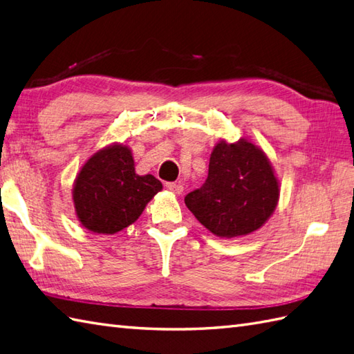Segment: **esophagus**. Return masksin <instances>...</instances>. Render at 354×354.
Returning a JSON list of instances; mask_svg holds the SVG:
<instances>
[{
    "label": "esophagus",
    "instance_id": "1",
    "mask_svg": "<svg viewBox=\"0 0 354 354\" xmlns=\"http://www.w3.org/2000/svg\"><path fill=\"white\" fill-rule=\"evenodd\" d=\"M167 189L171 191L172 194L180 195V194L183 192V183H180V182H169V183H167Z\"/></svg>",
    "mask_w": 354,
    "mask_h": 354
}]
</instances>
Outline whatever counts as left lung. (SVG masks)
<instances>
[{
	"mask_svg": "<svg viewBox=\"0 0 354 354\" xmlns=\"http://www.w3.org/2000/svg\"><path fill=\"white\" fill-rule=\"evenodd\" d=\"M279 194L270 159L242 138L233 144L219 140L210 154L206 183L187 194L185 203L209 232L230 239L261 229Z\"/></svg>",
	"mask_w": 354,
	"mask_h": 354,
	"instance_id": "8db88e82",
	"label": "left lung"
}]
</instances>
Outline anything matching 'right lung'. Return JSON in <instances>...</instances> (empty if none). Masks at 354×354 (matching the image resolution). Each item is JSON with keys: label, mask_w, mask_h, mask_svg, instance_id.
<instances>
[{"label": "right lung", "mask_w": 354, "mask_h": 354, "mask_svg": "<svg viewBox=\"0 0 354 354\" xmlns=\"http://www.w3.org/2000/svg\"><path fill=\"white\" fill-rule=\"evenodd\" d=\"M162 183L154 176H138L131 150L122 144L97 151L77 174L73 200L83 227L113 234L133 224Z\"/></svg>", "instance_id": "obj_1"}]
</instances>
